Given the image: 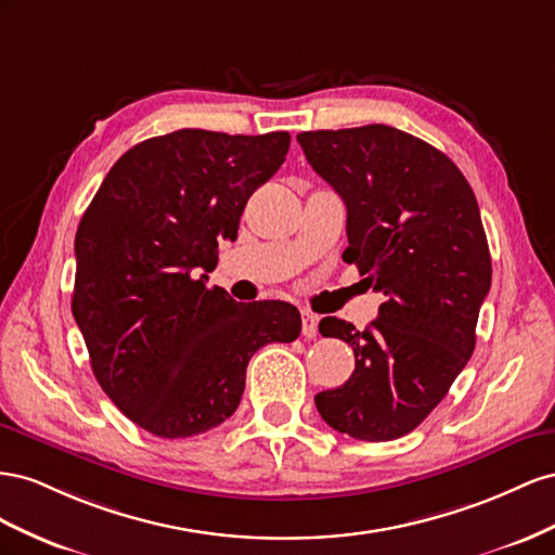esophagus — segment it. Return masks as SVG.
Listing matches in <instances>:
<instances>
[{
    "label": "esophagus",
    "mask_w": 555,
    "mask_h": 555,
    "mask_svg": "<svg viewBox=\"0 0 555 555\" xmlns=\"http://www.w3.org/2000/svg\"><path fill=\"white\" fill-rule=\"evenodd\" d=\"M302 335L307 339H315V335H319V315L309 309H302Z\"/></svg>",
    "instance_id": "obj_1"
}]
</instances>
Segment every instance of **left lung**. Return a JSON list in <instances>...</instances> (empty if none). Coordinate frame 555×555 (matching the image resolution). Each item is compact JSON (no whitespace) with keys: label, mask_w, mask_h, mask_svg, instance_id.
Masks as SVG:
<instances>
[{"label":"left lung","mask_w":555,"mask_h":555,"mask_svg":"<svg viewBox=\"0 0 555 555\" xmlns=\"http://www.w3.org/2000/svg\"><path fill=\"white\" fill-rule=\"evenodd\" d=\"M297 141L346 204L344 260L386 297L362 332L332 315L321 321L323 337L353 348L356 370L315 395V409L362 441L404 437L444 400L477 344L493 276L477 197L444 153L390 125Z\"/></svg>","instance_id":"left-lung-1"}]
</instances>
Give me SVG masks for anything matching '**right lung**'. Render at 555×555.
<instances>
[{"mask_svg": "<svg viewBox=\"0 0 555 555\" xmlns=\"http://www.w3.org/2000/svg\"><path fill=\"white\" fill-rule=\"evenodd\" d=\"M288 146V132L146 139L118 157L78 223L72 311L94 378L155 437H195L230 418L250 356L299 337L293 305H240L207 286L218 242L234 240Z\"/></svg>", "mask_w": 555, "mask_h": 555, "instance_id": "1", "label": "right lung"}]
</instances>
